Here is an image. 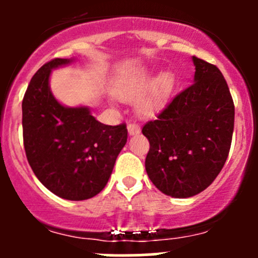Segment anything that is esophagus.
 Instances as JSON below:
<instances>
[{
    "label": "esophagus",
    "mask_w": 258,
    "mask_h": 258,
    "mask_svg": "<svg viewBox=\"0 0 258 258\" xmlns=\"http://www.w3.org/2000/svg\"><path fill=\"white\" fill-rule=\"evenodd\" d=\"M127 131H128V134L132 136V135L140 134L141 128H140V124H137V123H128V124H127Z\"/></svg>",
    "instance_id": "esophagus-1"
}]
</instances>
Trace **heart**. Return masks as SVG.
<instances>
[{"label":"heart","instance_id":"1","mask_svg":"<svg viewBox=\"0 0 258 258\" xmlns=\"http://www.w3.org/2000/svg\"><path fill=\"white\" fill-rule=\"evenodd\" d=\"M152 79L151 72L146 71V70L137 71L122 81L114 88V93L121 100L132 101L142 95L146 90H148L147 93L139 101L137 108L141 114H145V116L150 114L170 95L173 85H175L173 76L168 72L161 74L155 81Z\"/></svg>","mask_w":258,"mask_h":258}]
</instances>
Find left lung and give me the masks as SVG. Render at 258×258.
Here are the masks:
<instances>
[{
  "label": "left lung",
  "instance_id": "obj_1",
  "mask_svg": "<svg viewBox=\"0 0 258 258\" xmlns=\"http://www.w3.org/2000/svg\"><path fill=\"white\" fill-rule=\"evenodd\" d=\"M195 83L142 127L150 142L145 166L167 196L200 194L222 170L232 142L235 105L220 70L196 56Z\"/></svg>",
  "mask_w": 258,
  "mask_h": 258
}]
</instances>
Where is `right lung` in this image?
Returning a JSON list of instances; mask_svg holds the SVG:
<instances>
[{"label":"right lung","instance_id":"1","mask_svg":"<svg viewBox=\"0 0 258 258\" xmlns=\"http://www.w3.org/2000/svg\"><path fill=\"white\" fill-rule=\"evenodd\" d=\"M71 61L51 59L33 75L22 101L23 146L46 188L61 199L82 201L105 188L127 142V128L101 123L88 107H64L53 97L51 71Z\"/></svg>","mask_w":258,"mask_h":258}]
</instances>
